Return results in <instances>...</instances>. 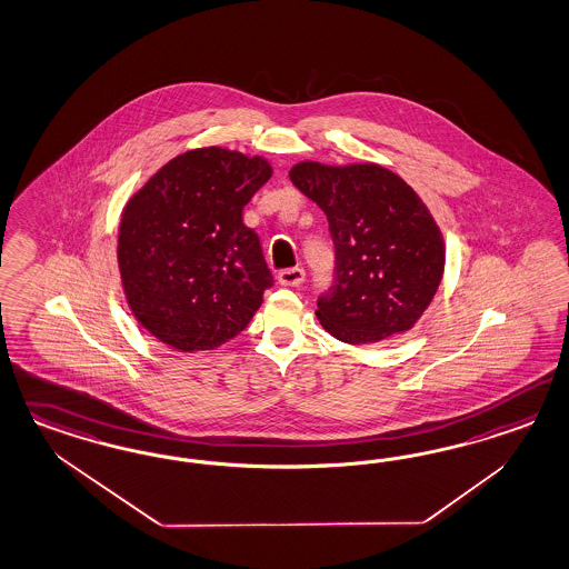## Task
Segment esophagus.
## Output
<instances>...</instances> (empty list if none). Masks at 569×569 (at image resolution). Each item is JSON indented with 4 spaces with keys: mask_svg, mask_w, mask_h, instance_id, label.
<instances>
[{
    "mask_svg": "<svg viewBox=\"0 0 569 569\" xmlns=\"http://www.w3.org/2000/svg\"><path fill=\"white\" fill-rule=\"evenodd\" d=\"M303 280H306L303 268H284L278 272V282L282 287H299Z\"/></svg>",
    "mask_w": 569,
    "mask_h": 569,
    "instance_id": "esophagus-1",
    "label": "esophagus"
}]
</instances>
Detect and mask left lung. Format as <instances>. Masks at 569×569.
<instances>
[{"label": "left lung", "mask_w": 569, "mask_h": 569, "mask_svg": "<svg viewBox=\"0 0 569 569\" xmlns=\"http://www.w3.org/2000/svg\"><path fill=\"white\" fill-rule=\"evenodd\" d=\"M291 182L329 220L335 274L316 316L332 337L360 346L410 330L443 274L440 228L400 176L372 163L306 161Z\"/></svg>", "instance_id": "left-lung-1"}]
</instances>
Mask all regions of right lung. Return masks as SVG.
<instances>
[{"mask_svg": "<svg viewBox=\"0 0 569 569\" xmlns=\"http://www.w3.org/2000/svg\"><path fill=\"white\" fill-rule=\"evenodd\" d=\"M270 176L261 157L197 148L131 197L117 257L129 308L152 337L199 351L247 329L274 276L242 209Z\"/></svg>", "mask_w": 569, "mask_h": 569, "instance_id": "1", "label": "right lung"}]
</instances>
